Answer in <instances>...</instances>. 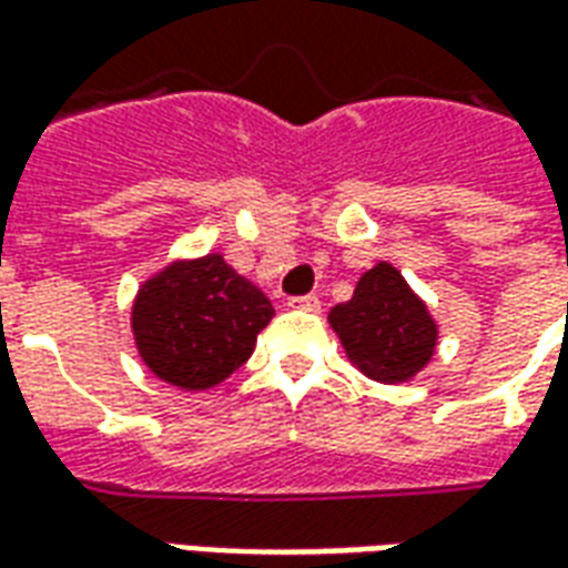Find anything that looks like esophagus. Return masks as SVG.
Returning a JSON list of instances; mask_svg holds the SVG:
<instances>
[{"instance_id": "obj_1", "label": "esophagus", "mask_w": 568, "mask_h": 568, "mask_svg": "<svg viewBox=\"0 0 568 568\" xmlns=\"http://www.w3.org/2000/svg\"><path fill=\"white\" fill-rule=\"evenodd\" d=\"M288 307L292 310H310V313H320L322 301L316 295H301V297H288Z\"/></svg>"}]
</instances>
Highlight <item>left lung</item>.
Instances as JSON below:
<instances>
[{
	"label": "left lung",
	"instance_id": "1",
	"mask_svg": "<svg viewBox=\"0 0 568 568\" xmlns=\"http://www.w3.org/2000/svg\"><path fill=\"white\" fill-rule=\"evenodd\" d=\"M328 320L346 356L371 381H407L435 353V322L393 264H377L365 273L353 297L337 304Z\"/></svg>",
	"mask_w": 568,
	"mask_h": 568
}]
</instances>
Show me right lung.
Returning <instances> with one entry per match:
<instances>
[{
	"label": "right lung",
	"mask_w": 568,
	"mask_h": 568,
	"mask_svg": "<svg viewBox=\"0 0 568 568\" xmlns=\"http://www.w3.org/2000/svg\"><path fill=\"white\" fill-rule=\"evenodd\" d=\"M273 307L222 255L173 264L145 283L133 307L140 353L161 381L210 389L255 349Z\"/></svg>",
	"instance_id": "obj_1"
}]
</instances>
